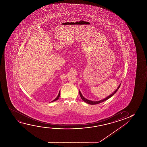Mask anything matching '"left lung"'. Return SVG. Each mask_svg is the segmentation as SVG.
<instances>
[{
	"label": "left lung",
	"instance_id": "left-lung-1",
	"mask_svg": "<svg viewBox=\"0 0 147 147\" xmlns=\"http://www.w3.org/2000/svg\"><path fill=\"white\" fill-rule=\"evenodd\" d=\"M121 86V84L119 85V87H117V88L112 93V94H111L110 95H109L106 98H105V99H103L102 100H101L97 101H93L90 100H88V99H87L85 98V97H84V96H83L82 94H81V93L80 91L79 90V94H80V96L81 98V99H82L85 102L87 103H88V104H89V105H97V104H98V103H100L101 102H104L105 101L107 100L108 99L110 98L111 97L113 96V95H115V93L117 92V91L118 90V89H119V88Z\"/></svg>",
	"mask_w": 147,
	"mask_h": 147
}]
</instances>
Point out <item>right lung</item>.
I'll use <instances>...</instances> for the list:
<instances>
[{"mask_svg": "<svg viewBox=\"0 0 147 147\" xmlns=\"http://www.w3.org/2000/svg\"><path fill=\"white\" fill-rule=\"evenodd\" d=\"M60 91H59V92L58 95L57 96V97L54 100H53L52 101H51V102H53V101H56L57 100H58V99L59 98V97H60Z\"/></svg>", "mask_w": 147, "mask_h": 147, "instance_id": "obj_1", "label": "right lung"}]
</instances>
